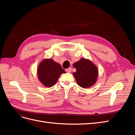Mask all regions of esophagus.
I'll list each match as a JSON object with an SVG mask.
<instances>
[{
    "instance_id": "obj_1",
    "label": "esophagus",
    "mask_w": 135,
    "mask_h": 135,
    "mask_svg": "<svg viewBox=\"0 0 135 135\" xmlns=\"http://www.w3.org/2000/svg\"><path fill=\"white\" fill-rule=\"evenodd\" d=\"M71 70H72V68H69L68 69H66V71L67 73H70L71 71Z\"/></svg>"
}]
</instances>
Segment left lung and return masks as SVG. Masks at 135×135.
<instances>
[{
    "label": "left lung",
    "instance_id": "8db88e82",
    "mask_svg": "<svg viewBox=\"0 0 135 135\" xmlns=\"http://www.w3.org/2000/svg\"><path fill=\"white\" fill-rule=\"evenodd\" d=\"M73 66L76 69V71L73 73V75L80 87L87 88L93 86L96 83L99 69L92 61L81 58L74 63Z\"/></svg>",
    "mask_w": 135,
    "mask_h": 135
}]
</instances>
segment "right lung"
Here are the masks:
<instances>
[{
    "mask_svg": "<svg viewBox=\"0 0 135 135\" xmlns=\"http://www.w3.org/2000/svg\"><path fill=\"white\" fill-rule=\"evenodd\" d=\"M60 64L52 59H44L37 68L38 78L40 82L46 87H51L56 83L60 76L66 73Z\"/></svg>",
    "mask_w": 135,
    "mask_h": 135,
    "instance_id": "1",
    "label": "right lung"
}]
</instances>
